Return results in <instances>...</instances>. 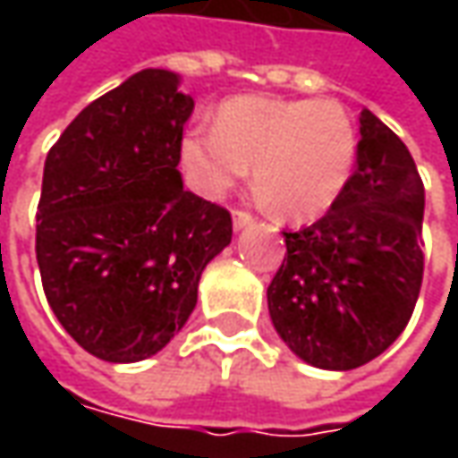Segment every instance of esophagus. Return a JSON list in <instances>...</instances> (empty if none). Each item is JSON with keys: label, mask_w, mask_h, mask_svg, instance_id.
Wrapping results in <instances>:
<instances>
[{"label": "esophagus", "mask_w": 458, "mask_h": 458, "mask_svg": "<svg viewBox=\"0 0 458 458\" xmlns=\"http://www.w3.org/2000/svg\"><path fill=\"white\" fill-rule=\"evenodd\" d=\"M232 224H234V232H242V229H247V226L255 224V216L247 214V211H234L232 214Z\"/></svg>", "instance_id": "34e87169"}]
</instances>
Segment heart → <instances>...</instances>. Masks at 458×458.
I'll return each mask as SVG.
<instances>
[{
  "label": "heart",
  "instance_id": "1",
  "mask_svg": "<svg viewBox=\"0 0 458 458\" xmlns=\"http://www.w3.org/2000/svg\"><path fill=\"white\" fill-rule=\"evenodd\" d=\"M360 155L354 119L334 98L234 97L211 127L181 137L178 160L188 185L221 199L255 165L262 201L280 219L324 216L342 199Z\"/></svg>",
  "mask_w": 458,
  "mask_h": 458
}]
</instances>
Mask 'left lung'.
I'll list each match as a JSON object with an SVG mask.
<instances>
[{"label":"left lung","instance_id":"1","mask_svg":"<svg viewBox=\"0 0 458 458\" xmlns=\"http://www.w3.org/2000/svg\"><path fill=\"white\" fill-rule=\"evenodd\" d=\"M352 181L326 216L283 232L267 288L275 331L310 367L346 372L379 357L413 316L423 280L426 191L403 140L360 114Z\"/></svg>","mask_w":458,"mask_h":458}]
</instances>
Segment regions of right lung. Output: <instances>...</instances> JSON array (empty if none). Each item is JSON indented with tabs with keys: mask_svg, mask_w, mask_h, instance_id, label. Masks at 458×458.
I'll use <instances>...</instances> for the list:
<instances>
[{
	"mask_svg": "<svg viewBox=\"0 0 458 458\" xmlns=\"http://www.w3.org/2000/svg\"><path fill=\"white\" fill-rule=\"evenodd\" d=\"M193 98L145 68L91 101L45 157L35 252L61 326L112 364L157 354L188 321L232 216L178 170Z\"/></svg>",
	"mask_w": 458,
	"mask_h": 458,
	"instance_id": "obj_1",
	"label": "right lung"
}]
</instances>
